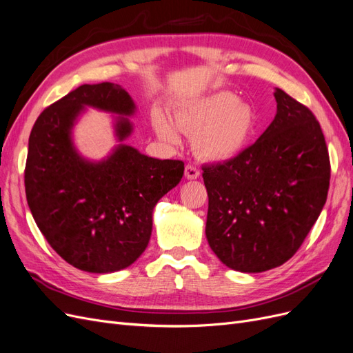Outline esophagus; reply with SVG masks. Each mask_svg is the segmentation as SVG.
Returning <instances> with one entry per match:
<instances>
[{"label":"esophagus","instance_id":"34e87169","mask_svg":"<svg viewBox=\"0 0 353 353\" xmlns=\"http://www.w3.org/2000/svg\"><path fill=\"white\" fill-rule=\"evenodd\" d=\"M199 170L196 167L193 165H186L185 167V177L189 179V180H193V179H198L199 177Z\"/></svg>","mask_w":353,"mask_h":353}]
</instances>
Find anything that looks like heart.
Instances as JSON below:
<instances>
[{
    "mask_svg": "<svg viewBox=\"0 0 353 353\" xmlns=\"http://www.w3.org/2000/svg\"><path fill=\"white\" fill-rule=\"evenodd\" d=\"M174 125L160 112L152 124L161 139L177 143L179 132L192 134L196 155L207 161L223 163L241 155L258 126L255 110L227 90L183 104L174 111Z\"/></svg>",
    "mask_w": 353,
    "mask_h": 353,
    "instance_id": "obj_1",
    "label": "heart"
}]
</instances>
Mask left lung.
<instances>
[{
	"instance_id": "obj_1",
	"label": "left lung",
	"mask_w": 353,
	"mask_h": 353,
	"mask_svg": "<svg viewBox=\"0 0 353 353\" xmlns=\"http://www.w3.org/2000/svg\"><path fill=\"white\" fill-rule=\"evenodd\" d=\"M277 114L233 160L203 165L205 234L232 270L263 272L296 254L330 186V158L312 111L276 89Z\"/></svg>"
}]
</instances>
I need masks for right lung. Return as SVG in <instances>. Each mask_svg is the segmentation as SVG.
<instances>
[{
	"mask_svg": "<svg viewBox=\"0 0 353 353\" xmlns=\"http://www.w3.org/2000/svg\"><path fill=\"white\" fill-rule=\"evenodd\" d=\"M85 107L119 114L116 134L132 133L136 107L120 85H82L45 108L29 136L25 188L41 233L65 263L88 272L129 267L146 249L152 211L185 172L179 160H157L120 143L105 160L77 154L72 129Z\"/></svg>",
	"mask_w": 353,
	"mask_h": 353,
	"instance_id": "obj_1",
	"label": "right lung"
}]
</instances>
